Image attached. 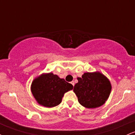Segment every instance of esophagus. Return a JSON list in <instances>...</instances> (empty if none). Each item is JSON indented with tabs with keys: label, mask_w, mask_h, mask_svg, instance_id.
Wrapping results in <instances>:
<instances>
[{
	"label": "esophagus",
	"mask_w": 135,
	"mask_h": 135,
	"mask_svg": "<svg viewBox=\"0 0 135 135\" xmlns=\"http://www.w3.org/2000/svg\"><path fill=\"white\" fill-rule=\"evenodd\" d=\"M71 84H72L73 85V86H74V81H72V82H71Z\"/></svg>",
	"instance_id": "obj_1"
}]
</instances>
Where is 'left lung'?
<instances>
[{"instance_id": "1", "label": "left lung", "mask_w": 135, "mask_h": 135, "mask_svg": "<svg viewBox=\"0 0 135 135\" xmlns=\"http://www.w3.org/2000/svg\"><path fill=\"white\" fill-rule=\"evenodd\" d=\"M77 80L74 91L80 105L93 108L104 104L111 91L110 83L107 77L100 72H87Z\"/></svg>"}]
</instances>
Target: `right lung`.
<instances>
[{
	"label": "right lung",
	"instance_id": "right-lung-1",
	"mask_svg": "<svg viewBox=\"0 0 135 135\" xmlns=\"http://www.w3.org/2000/svg\"><path fill=\"white\" fill-rule=\"evenodd\" d=\"M72 89V84L52 73L35 79L31 87L32 94L38 103L46 107L60 104L65 93Z\"/></svg>",
	"mask_w": 135,
	"mask_h": 135
}]
</instances>
